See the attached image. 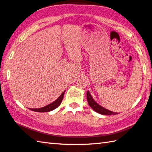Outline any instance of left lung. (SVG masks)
<instances>
[{
    "label": "left lung",
    "mask_w": 152,
    "mask_h": 152,
    "mask_svg": "<svg viewBox=\"0 0 152 152\" xmlns=\"http://www.w3.org/2000/svg\"><path fill=\"white\" fill-rule=\"evenodd\" d=\"M86 97H87V100L88 104L90 105V106L92 107V108L94 110L95 112L99 113V114H102V115H115L117 114V113L110 111L109 110H107L104 108L102 106H101L99 105L97 102H96L95 100L92 98V96L90 94V92H87L86 93Z\"/></svg>",
    "instance_id": "8db88e82"
}]
</instances>
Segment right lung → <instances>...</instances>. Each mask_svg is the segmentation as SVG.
Masks as SVG:
<instances>
[{"label":"right lung","mask_w":152,"mask_h":152,"mask_svg":"<svg viewBox=\"0 0 152 152\" xmlns=\"http://www.w3.org/2000/svg\"><path fill=\"white\" fill-rule=\"evenodd\" d=\"M64 92H63L61 95H60L58 98L57 99V100H55L53 102L47 106H46L43 107H40V108H37V109H30L32 111H34V112H48L50 111H52V110H53L54 109H56V107H58L60 106V104H61L62 101V99L63 97H64Z\"/></svg>","instance_id":"1"}]
</instances>
